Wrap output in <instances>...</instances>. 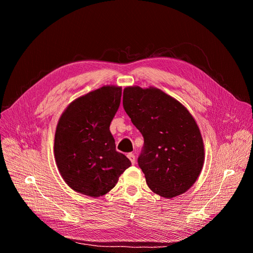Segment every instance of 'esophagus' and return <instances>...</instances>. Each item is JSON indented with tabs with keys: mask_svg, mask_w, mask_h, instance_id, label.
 <instances>
[{
	"mask_svg": "<svg viewBox=\"0 0 253 253\" xmlns=\"http://www.w3.org/2000/svg\"><path fill=\"white\" fill-rule=\"evenodd\" d=\"M127 157H128V159L130 160V162H131V164L134 165V164H135V156H134V153L130 152V153L127 154Z\"/></svg>",
	"mask_w": 253,
	"mask_h": 253,
	"instance_id": "esophagus-1",
	"label": "esophagus"
}]
</instances>
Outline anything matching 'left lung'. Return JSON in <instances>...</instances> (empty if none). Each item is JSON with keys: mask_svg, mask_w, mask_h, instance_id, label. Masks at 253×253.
Masks as SVG:
<instances>
[{"mask_svg": "<svg viewBox=\"0 0 253 253\" xmlns=\"http://www.w3.org/2000/svg\"><path fill=\"white\" fill-rule=\"evenodd\" d=\"M123 107L144 137L137 164L149 188L171 199L188 190L204 164L200 129L184 106L157 88L126 87Z\"/></svg>", "mask_w": 253, "mask_h": 253, "instance_id": "left-lung-1", "label": "left lung"}]
</instances>
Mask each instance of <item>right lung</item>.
Wrapping results in <instances>:
<instances>
[{
	"mask_svg": "<svg viewBox=\"0 0 253 253\" xmlns=\"http://www.w3.org/2000/svg\"><path fill=\"white\" fill-rule=\"evenodd\" d=\"M122 88L104 86L73 101L54 135L56 165L71 189L97 198L109 192L131 165L116 150L109 127L120 107Z\"/></svg>",
	"mask_w": 253,
	"mask_h": 253,
	"instance_id": "right-lung-1",
	"label": "right lung"
}]
</instances>
